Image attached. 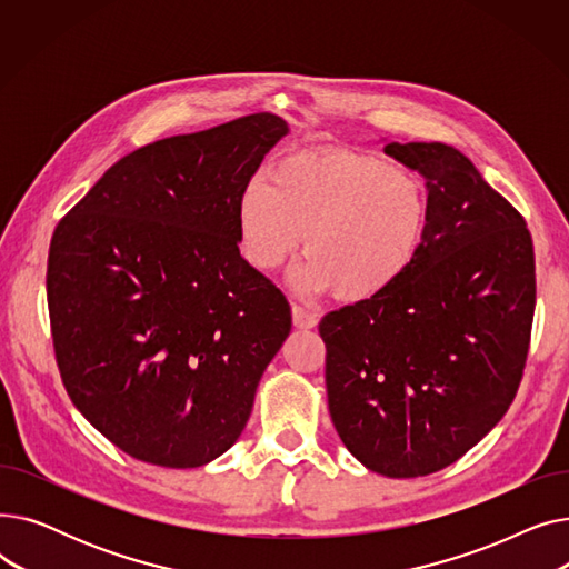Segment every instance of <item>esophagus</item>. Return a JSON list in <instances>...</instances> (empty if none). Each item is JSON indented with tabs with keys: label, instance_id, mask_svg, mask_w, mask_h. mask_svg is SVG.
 Returning a JSON list of instances; mask_svg holds the SVG:
<instances>
[{
	"label": "esophagus",
	"instance_id": "1",
	"mask_svg": "<svg viewBox=\"0 0 569 569\" xmlns=\"http://www.w3.org/2000/svg\"><path fill=\"white\" fill-rule=\"evenodd\" d=\"M292 322H295V327H300V330H311V327H316V322H318V316L295 305L292 307Z\"/></svg>",
	"mask_w": 569,
	"mask_h": 569
}]
</instances>
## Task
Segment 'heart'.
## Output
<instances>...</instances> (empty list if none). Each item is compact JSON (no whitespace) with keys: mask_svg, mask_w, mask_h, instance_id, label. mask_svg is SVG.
<instances>
[{"mask_svg":"<svg viewBox=\"0 0 569 569\" xmlns=\"http://www.w3.org/2000/svg\"><path fill=\"white\" fill-rule=\"evenodd\" d=\"M429 219V191L415 172L327 147L279 161L269 184L253 179L237 202V239L262 272L305 242L309 256L295 269V286L365 302L408 274Z\"/></svg>","mask_w":569,"mask_h":569,"instance_id":"1","label":"heart"}]
</instances>
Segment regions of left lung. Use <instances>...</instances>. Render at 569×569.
I'll list each match as a JSON object with an SVG mask.
<instances>
[{"instance_id":"1","label":"left lung","mask_w":569,"mask_h":569,"mask_svg":"<svg viewBox=\"0 0 569 569\" xmlns=\"http://www.w3.org/2000/svg\"><path fill=\"white\" fill-rule=\"evenodd\" d=\"M427 179L429 232L408 274L327 313V403L348 452L387 477L461 459L517 397L535 313L523 217L442 142H387Z\"/></svg>"}]
</instances>
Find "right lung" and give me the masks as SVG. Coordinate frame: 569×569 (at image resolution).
I'll use <instances>...</instances> for the list:
<instances>
[{"label":"right lung","instance_id":"1","mask_svg":"<svg viewBox=\"0 0 569 569\" xmlns=\"http://www.w3.org/2000/svg\"><path fill=\"white\" fill-rule=\"evenodd\" d=\"M286 133L256 112L144 144L54 228L59 376L84 420L138 461L198 468L230 450L290 335L286 295L237 239V202Z\"/></svg>","mask_w":569,"mask_h":569}]
</instances>
